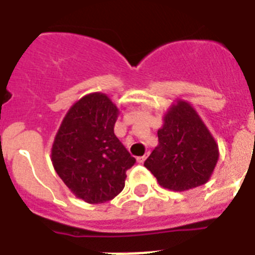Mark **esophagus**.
Segmentation results:
<instances>
[{
  "instance_id": "1",
  "label": "esophagus",
  "mask_w": 255,
  "mask_h": 255,
  "mask_svg": "<svg viewBox=\"0 0 255 255\" xmlns=\"http://www.w3.org/2000/svg\"><path fill=\"white\" fill-rule=\"evenodd\" d=\"M145 159H146V157H145V155H142V157L137 158V162H138V163H144Z\"/></svg>"
}]
</instances>
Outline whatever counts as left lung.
<instances>
[{
	"label": "left lung",
	"instance_id": "1",
	"mask_svg": "<svg viewBox=\"0 0 255 255\" xmlns=\"http://www.w3.org/2000/svg\"><path fill=\"white\" fill-rule=\"evenodd\" d=\"M158 141L144 166L157 177L160 187L183 192L209 181L219 150L192 105L183 100L171 105L158 129Z\"/></svg>",
	"mask_w": 255,
	"mask_h": 255
}]
</instances>
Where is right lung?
I'll list each match as a JSON object with an SVG mask.
<instances>
[{"label": "right lung", "instance_id": "1", "mask_svg": "<svg viewBox=\"0 0 255 255\" xmlns=\"http://www.w3.org/2000/svg\"><path fill=\"white\" fill-rule=\"evenodd\" d=\"M119 109L104 93H91L71 106L51 147L58 176L88 204L113 200L124 188L136 159L114 133Z\"/></svg>", "mask_w": 255, "mask_h": 255}]
</instances>
